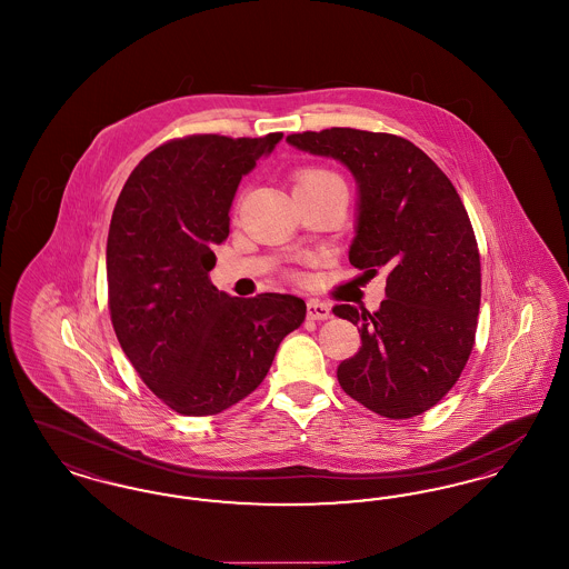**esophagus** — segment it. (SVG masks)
Here are the masks:
<instances>
[{
    "label": "esophagus",
    "mask_w": 569,
    "mask_h": 569,
    "mask_svg": "<svg viewBox=\"0 0 569 569\" xmlns=\"http://www.w3.org/2000/svg\"><path fill=\"white\" fill-rule=\"evenodd\" d=\"M307 318L309 320H328L330 318V307L320 302V300H309L307 302Z\"/></svg>",
    "instance_id": "1"
}]
</instances>
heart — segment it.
I'll list each match as a JSON object with an SVG mask.
<instances>
[{
    "instance_id": "obj_1",
    "label": "heart",
    "mask_w": 569,
    "mask_h": 569,
    "mask_svg": "<svg viewBox=\"0 0 569 569\" xmlns=\"http://www.w3.org/2000/svg\"><path fill=\"white\" fill-rule=\"evenodd\" d=\"M297 186H341L343 188V183L339 181L337 174H332L328 170H318V168L302 170L298 174Z\"/></svg>"
}]
</instances>
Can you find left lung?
<instances>
[{
    "mask_svg": "<svg viewBox=\"0 0 569 569\" xmlns=\"http://www.w3.org/2000/svg\"><path fill=\"white\" fill-rule=\"evenodd\" d=\"M332 158L356 181L350 262L386 271L378 311L335 305L360 332L337 369L341 388L386 418H411L457 383L480 311V253L459 193L437 163L401 136L330 128L286 138Z\"/></svg>",
    "mask_w": 569,
    "mask_h": 569,
    "instance_id": "8db88e82",
    "label": "left lung"
}]
</instances>
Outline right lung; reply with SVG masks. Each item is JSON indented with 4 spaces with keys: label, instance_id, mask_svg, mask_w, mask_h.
Instances as JSON below:
<instances>
[{
    "label": "right lung",
    "instance_id": "obj_1",
    "mask_svg": "<svg viewBox=\"0 0 569 569\" xmlns=\"http://www.w3.org/2000/svg\"><path fill=\"white\" fill-rule=\"evenodd\" d=\"M283 134L188 136L136 166L110 219L109 307L121 350L166 406L213 416L251 395L307 305L237 298L209 277L244 174Z\"/></svg>",
    "mask_w": 569,
    "mask_h": 569
}]
</instances>
